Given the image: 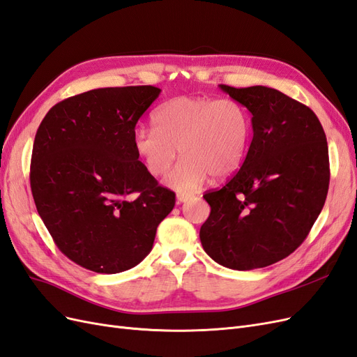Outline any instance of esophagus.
I'll list each match as a JSON object with an SVG mask.
<instances>
[{
  "mask_svg": "<svg viewBox=\"0 0 357 357\" xmlns=\"http://www.w3.org/2000/svg\"><path fill=\"white\" fill-rule=\"evenodd\" d=\"M190 198H192L190 195H185V193H178V195H177V204L186 202V201H189Z\"/></svg>",
  "mask_w": 357,
  "mask_h": 357,
  "instance_id": "1",
  "label": "esophagus"
}]
</instances>
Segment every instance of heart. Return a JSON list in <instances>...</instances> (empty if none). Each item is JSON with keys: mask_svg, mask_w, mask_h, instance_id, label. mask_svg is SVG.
<instances>
[{"mask_svg": "<svg viewBox=\"0 0 357 357\" xmlns=\"http://www.w3.org/2000/svg\"><path fill=\"white\" fill-rule=\"evenodd\" d=\"M153 126L135 129L134 152L149 174L159 177L180 150L183 158L165 177V185L185 195L201 189L208 176H232L241 167L252 139L250 113L231 98L177 96L155 112Z\"/></svg>", "mask_w": 357, "mask_h": 357, "instance_id": "obj_1", "label": "heart"}]
</instances>
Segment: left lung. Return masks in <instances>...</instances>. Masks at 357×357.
<instances>
[{
	"mask_svg": "<svg viewBox=\"0 0 357 357\" xmlns=\"http://www.w3.org/2000/svg\"><path fill=\"white\" fill-rule=\"evenodd\" d=\"M220 89L252 113L253 139L234 177L204 195L211 213L199 238L213 261L248 271L282 261L307 238L328 195V142L314 112L283 92Z\"/></svg>",
	"mask_w": 357,
	"mask_h": 357,
	"instance_id": "1",
	"label": "left lung"
}]
</instances>
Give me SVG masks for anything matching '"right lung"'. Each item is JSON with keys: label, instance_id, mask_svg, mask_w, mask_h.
<instances>
[{"label": "right lung", "instance_id": "1", "mask_svg": "<svg viewBox=\"0 0 357 357\" xmlns=\"http://www.w3.org/2000/svg\"><path fill=\"white\" fill-rule=\"evenodd\" d=\"M160 93L155 86L101 88L53 105L31 158L37 211L59 250L98 274L138 265L176 193L138 160L132 134Z\"/></svg>", "mask_w": 357, "mask_h": 357}]
</instances>
